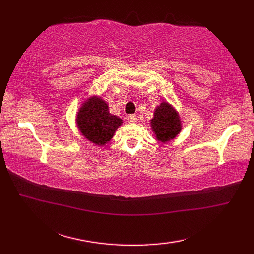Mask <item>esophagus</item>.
Wrapping results in <instances>:
<instances>
[{
	"instance_id": "esophagus-1",
	"label": "esophagus",
	"mask_w": 254,
	"mask_h": 254,
	"mask_svg": "<svg viewBox=\"0 0 254 254\" xmlns=\"http://www.w3.org/2000/svg\"><path fill=\"white\" fill-rule=\"evenodd\" d=\"M127 122H130V123H136L137 122V117L135 115L127 116Z\"/></svg>"
}]
</instances>
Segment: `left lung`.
Masks as SVG:
<instances>
[{"mask_svg":"<svg viewBox=\"0 0 254 254\" xmlns=\"http://www.w3.org/2000/svg\"><path fill=\"white\" fill-rule=\"evenodd\" d=\"M150 122L156 138L165 143L175 138L181 128L179 116L168 102H161L155 110Z\"/></svg>","mask_w":254,"mask_h":254,"instance_id":"left-lung-1","label":"left lung"}]
</instances>
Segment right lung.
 Returning a JSON list of instances; mask_svg holds the SVG:
<instances>
[{
  "instance_id": "obj_1",
  "label": "right lung",
  "mask_w": 254,
  "mask_h": 254,
  "mask_svg": "<svg viewBox=\"0 0 254 254\" xmlns=\"http://www.w3.org/2000/svg\"><path fill=\"white\" fill-rule=\"evenodd\" d=\"M76 122L79 131L88 141L97 145H105L112 138L122 120L110 115L106 101L93 97L80 108Z\"/></svg>"
}]
</instances>
